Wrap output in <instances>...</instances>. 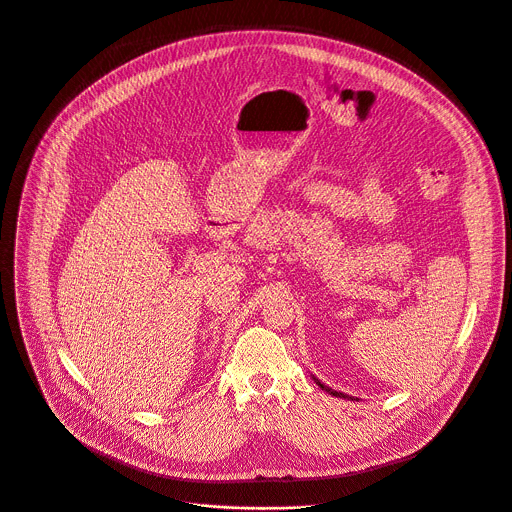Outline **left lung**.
Masks as SVG:
<instances>
[{"mask_svg":"<svg viewBox=\"0 0 512 512\" xmlns=\"http://www.w3.org/2000/svg\"><path fill=\"white\" fill-rule=\"evenodd\" d=\"M312 380H314V382H316V384H318V386H320L324 392H329L331 396H337V398H347V400L351 398V396H347V394H343V392H337V390H333V388H329V386H324V384H322L318 378H314V376H312ZM351 400H355V398H351Z\"/></svg>","mask_w":512,"mask_h":512,"instance_id":"left-lung-1","label":"left lung"}]
</instances>
